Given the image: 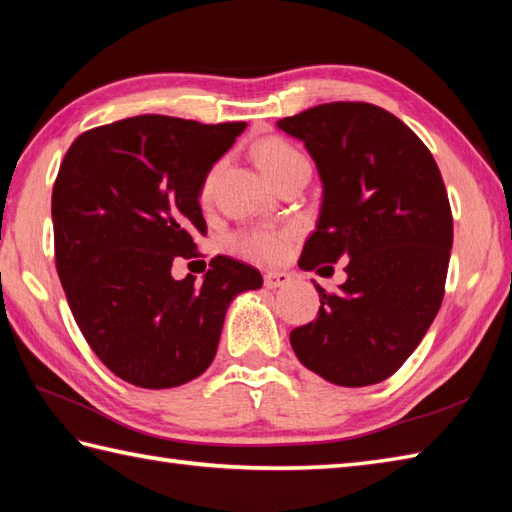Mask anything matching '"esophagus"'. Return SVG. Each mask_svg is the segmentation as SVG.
<instances>
[{
	"label": "esophagus",
	"instance_id": "34e87169",
	"mask_svg": "<svg viewBox=\"0 0 512 512\" xmlns=\"http://www.w3.org/2000/svg\"><path fill=\"white\" fill-rule=\"evenodd\" d=\"M290 279H292V277H290L288 273H281V270H270V273L264 275V284H266V288L275 290V288L288 286Z\"/></svg>",
	"mask_w": 512,
	"mask_h": 512
}]
</instances>
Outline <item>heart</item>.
Returning a JSON list of instances; mask_svg holds the SVG:
<instances>
[{
	"label": "heart",
	"instance_id": "b5f03b06",
	"mask_svg": "<svg viewBox=\"0 0 512 512\" xmlns=\"http://www.w3.org/2000/svg\"><path fill=\"white\" fill-rule=\"evenodd\" d=\"M255 158L270 180H275L284 171L301 165V162H308L306 156L284 138L262 140V143L255 147ZM220 167L222 165H213L204 176L200 187L202 200L211 195ZM292 239H295V231H292V228H246V231H239L231 237V244L237 253H242L250 259H257V262H279V259H284L290 250Z\"/></svg>",
	"mask_w": 512,
	"mask_h": 512
}]
</instances>
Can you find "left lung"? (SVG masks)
Returning <instances> with one entry per match:
<instances>
[{
	"mask_svg": "<svg viewBox=\"0 0 512 512\" xmlns=\"http://www.w3.org/2000/svg\"><path fill=\"white\" fill-rule=\"evenodd\" d=\"M277 127L303 140L323 182L299 266L347 259V281L339 292L317 286V319L292 330L290 345L334 385H376L398 372L442 306L453 215L440 169L400 118L372 103H323Z\"/></svg>",
	"mask_w": 512,
	"mask_h": 512,
	"instance_id": "1",
	"label": "left lung"
}]
</instances>
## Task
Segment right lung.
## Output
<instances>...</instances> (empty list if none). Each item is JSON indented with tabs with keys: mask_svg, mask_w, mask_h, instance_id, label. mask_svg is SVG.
Returning <instances> with one entry per match:
<instances>
[{
	"mask_svg": "<svg viewBox=\"0 0 512 512\" xmlns=\"http://www.w3.org/2000/svg\"><path fill=\"white\" fill-rule=\"evenodd\" d=\"M244 129L143 114L83 132L61 162L52 189L61 286L94 354L136 387L198 378L228 303L264 284L226 255L211 259L202 284L171 277L178 257L200 255L202 180Z\"/></svg>",
	"mask_w": 512,
	"mask_h": 512,
	"instance_id": "right-lung-1",
	"label": "right lung"
}]
</instances>
